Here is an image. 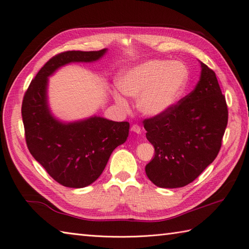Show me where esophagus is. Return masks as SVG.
I'll return each mask as SVG.
<instances>
[{"mask_svg":"<svg viewBox=\"0 0 249 249\" xmlns=\"http://www.w3.org/2000/svg\"><path fill=\"white\" fill-rule=\"evenodd\" d=\"M131 131L134 132V133L140 134V133H141V127H140V125H138V124H133L132 127H131Z\"/></svg>","mask_w":249,"mask_h":249,"instance_id":"1","label":"esophagus"}]
</instances>
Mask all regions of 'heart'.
Listing matches in <instances>:
<instances>
[{"instance_id": "obj_1", "label": "heart", "mask_w": 249, "mask_h": 249, "mask_svg": "<svg viewBox=\"0 0 249 249\" xmlns=\"http://www.w3.org/2000/svg\"><path fill=\"white\" fill-rule=\"evenodd\" d=\"M188 82L186 67L177 61L148 60L124 71L117 80L118 89L124 95L137 97V108L147 116H157L169 110L183 95ZM114 100L126 109L123 95L114 93Z\"/></svg>"}]
</instances>
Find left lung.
Wrapping results in <instances>:
<instances>
[{
    "label": "left lung",
    "mask_w": 249,
    "mask_h": 249,
    "mask_svg": "<svg viewBox=\"0 0 249 249\" xmlns=\"http://www.w3.org/2000/svg\"><path fill=\"white\" fill-rule=\"evenodd\" d=\"M193 91L162 113L143 120L155 157L145 166L147 178L161 188L192 183L219 153L228 125L225 96L215 72L200 62Z\"/></svg>",
    "instance_id": "8db88e82"
}]
</instances>
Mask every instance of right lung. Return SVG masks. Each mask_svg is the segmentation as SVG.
Listing matches in <instances>:
<instances>
[{"instance_id": "add662e5", "label": "right lung", "mask_w": 249, "mask_h": 249, "mask_svg": "<svg viewBox=\"0 0 249 249\" xmlns=\"http://www.w3.org/2000/svg\"><path fill=\"white\" fill-rule=\"evenodd\" d=\"M107 49L67 51L51 58L30 83L21 105L27 146L34 159L56 182L83 188L99 178L109 158L129 136L130 124L100 116L65 124L52 115L48 105V78L71 62H93Z\"/></svg>"}]
</instances>
